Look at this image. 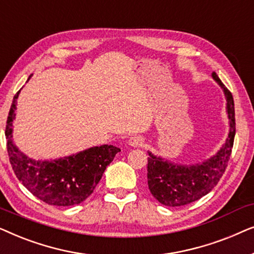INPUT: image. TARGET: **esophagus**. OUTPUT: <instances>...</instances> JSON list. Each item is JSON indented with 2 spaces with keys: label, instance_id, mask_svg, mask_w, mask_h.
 I'll return each mask as SVG.
<instances>
[{
  "label": "esophagus",
  "instance_id": "34e87169",
  "mask_svg": "<svg viewBox=\"0 0 254 254\" xmlns=\"http://www.w3.org/2000/svg\"><path fill=\"white\" fill-rule=\"evenodd\" d=\"M143 143L144 140L141 136H133L129 140V144L131 147H141V145H143Z\"/></svg>",
  "mask_w": 254,
  "mask_h": 254
}]
</instances>
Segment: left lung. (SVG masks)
Returning <instances> with one entry per match:
<instances>
[{"mask_svg": "<svg viewBox=\"0 0 254 254\" xmlns=\"http://www.w3.org/2000/svg\"><path fill=\"white\" fill-rule=\"evenodd\" d=\"M213 77L224 90L227 98L230 130L225 144L214 157L202 164L183 166L175 165L168 161L156 157L149 152L148 157V186L155 199L164 206L179 207L201 199L217 185L228 166L234 147L236 134L235 104L231 92L218 78L216 72Z\"/></svg>", "mask_w": 254, "mask_h": 254, "instance_id": "8db88e82", "label": "left lung"}]
</instances>
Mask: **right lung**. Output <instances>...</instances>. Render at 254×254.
<instances>
[{"mask_svg": "<svg viewBox=\"0 0 254 254\" xmlns=\"http://www.w3.org/2000/svg\"><path fill=\"white\" fill-rule=\"evenodd\" d=\"M18 93L13 97L5 128L9 161L16 177L34 196L47 204L68 207L83 202L93 193L106 166L120 149L104 144L52 162L27 158L11 140Z\"/></svg>", "mask_w": 254, "mask_h": 254, "instance_id": "right-lung-1", "label": "right lung"}]
</instances>
